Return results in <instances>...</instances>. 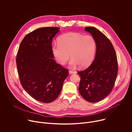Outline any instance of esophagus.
Wrapping results in <instances>:
<instances>
[{"label":"esophagus","mask_w":132,"mask_h":132,"mask_svg":"<svg viewBox=\"0 0 132 132\" xmlns=\"http://www.w3.org/2000/svg\"><path fill=\"white\" fill-rule=\"evenodd\" d=\"M75 73V71L69 70V74H72V73Z\"/></svg>","instance_id":"esophagus-1"}]
</instances>
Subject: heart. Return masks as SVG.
<instances>
[{"instance_id": "b5f03b06", "label": "heart", "mask_w": 132, "mask_h": 132, "mask_svg": "<svg viewBox=\"0 0 132 132\" xmlns=\"http://www.w3.org/2000/svg\"><path fill=\"white\" fill-rule=\"evenodd\" d=\"M97 43L91 35H84L77 32H68L62 35L58 43L52 46V52L61 65L66 64L70 57L69 65L73 67L78 65L86 67L91 64L95 58Z\"/></svg>"}]
</instances>
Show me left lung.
Listing matches in <instances>:
<instances>
[{"label":"left lung","mask_w":132,"mask_h":132,"mask_svg":"<svg viewBox=\"0 0 132 132\" xmlns=\"http://www.w3.org/2000/svg\"><path fill=\"white\" fill-rule=\"evenodd\" d=\"M95 39V59L86 69L78 71L80 77L79 92L87 101L97 102L107 97L118 75L117 57L113 46L101 31L92 27L85 28Z\"/></svg>","instance_id":"left-lung-1"}]
</instances>
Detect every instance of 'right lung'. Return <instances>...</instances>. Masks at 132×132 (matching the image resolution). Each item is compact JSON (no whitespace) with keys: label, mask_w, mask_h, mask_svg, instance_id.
<instances>
[{"label":"right lung","mask_w":132,"mask_h":132,"mask_svg":"<svg viewBox=\"0 0 132 132\" xmlns=\"http://www.w3.org/2000/svg\"><path fill=\"white\" fill-rule=\"evenodd\" d=\"M58 27L37 29L28 34L19 48L16 63L23 89L34 99L50 103L61 92L68 70L56 63L52 52Z\"/></svg>","instance_id":"right-lung-1"}]
</instances>
